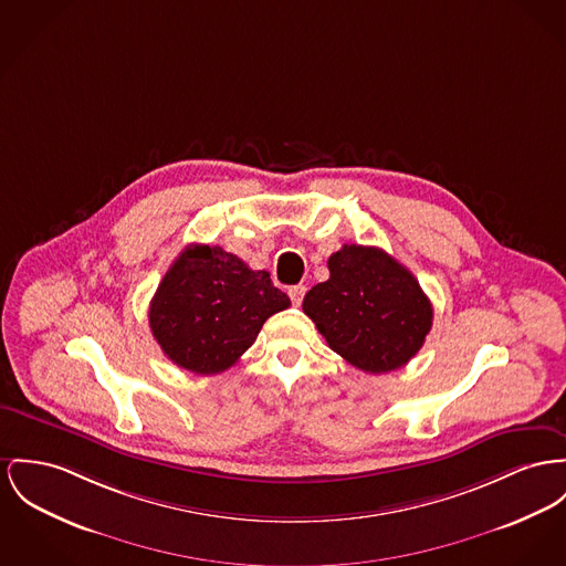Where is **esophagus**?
Returning a JSON list of instances; mask_svg holds the SVG:
<instances>
[{
	"instance_id": "esophagus-1",
	"label": "esophagus",
	"mask_w": 566,
	"mask_h": 566,
	"mask_svg": "<svg viewBox=\"0 0 566 566\" xmlns=\"http://www.w3.org/2000/svg\"><path fill=\"white\" fill-rule=\"evenodd\" d=\"M287 294H290V298H292V302H294L296 306H301L302 298H304V294H306V287H304V285H292Z\"/></svg>"
}]
</instances>
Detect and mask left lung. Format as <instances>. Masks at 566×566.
Returning a JSON list of instances; mask_svg holds the SVG:
<instances>
[{"label": "left lung", "instance_id": "left-lung-1", "mask_svg": "<svg viewBox=\"0 0 566 566\" xmlns=\"http://www.w3.org/2000/svg\"><path fill=\"white\" fill-rule=\"evenodd\" d=\"M328 270L331 279L306 292L302 311L331 349L365 374L408 365L433 322L415 274L386 251L360 244H343Z\"/></svg>", "mask_w": 566, "mask_h": 566}]
</instances>
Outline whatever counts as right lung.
Instances as JSON below:
<instances>
[{
	"label": "right lung",
	"instance_id": "1",
	"mask_svg": "<svg viewBox=\"0 0 566 566\" xmlns=\"http://www.w3.org/2000/svg\"><path fill=\"white\" fill-rule=\"evenodd\" d=\"M290 304L265 270H251L221 247L190 244L163 276L148 317L171 363L212 376L229 369L265 319Z\"/></svg>",
	"mask_w": 566,
	"mask_h": 566
}]
</instances>
